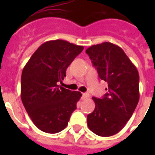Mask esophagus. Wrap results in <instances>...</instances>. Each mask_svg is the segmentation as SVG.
<instances>
[{"label": "esophagus", "mask_w": 155, "mask_h": 155, "mask_svg": "<svg viewBox=\"0 0 155 155\" xmlns=\"http://www.w3.org/2000/svg\"><path fill=\"white\" fill-rule=\"evenodd\" d=\"M89 96H90V94H88V93H83V94H82V98H83V100L87 99V98H89Z\"/></svg>", "instance_id": "34e87169"}]
</instances>
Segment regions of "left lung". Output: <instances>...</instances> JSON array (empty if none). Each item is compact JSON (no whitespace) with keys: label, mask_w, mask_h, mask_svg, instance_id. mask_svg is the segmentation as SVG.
I'll use <instances>...</instances> for the list:
<instances>
[{"label":"left lung","mask_w":155,"mask_h":155,"mask_svg":"<svg viewBox=\"0 0 155 155\" xmlns=\"http://www.w3.org/2000/svg\"><path fill=\"white\" fill-rule=\"evenodd\" d=\"M85 52L99 77L108 83L104 97L92 98L95 108L87 115L88 127L99 136H112L124 127L138 104L139 72L124 51L110 42L94 45Z\"/></svg>","instance_id":"left-lung-1"}]
</instances>
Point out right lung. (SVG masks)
<instances>
[{"instance_id":"right-lung-1","label":"right lung","mask_w":155,"mask_h":155,"mask_svg":"<svg viewBox=\"0 0 155 155\" xmlns=\"http://www.w3.org/2000/svg\"><path fill=\"white\" fill-rule=\"evenodd\" d=\"M84 46L63 40L45 42L22 71L21 97L32 122L39 130L55 134L67 126L81 97L79 91L58 85L68 66Z\"/></svg>"}]
</instances>
